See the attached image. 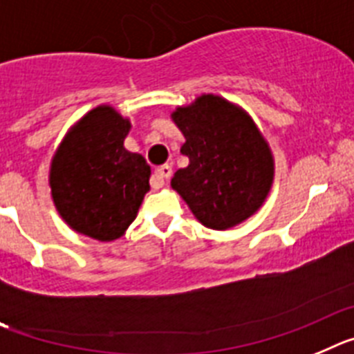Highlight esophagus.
I'll use <instances>...</instances> for the list:
<instances>
[{"instance_id": "obj_1", "label": "esophagus", "mask_w": 354, "mask_h": 354, "mask_svg": "<svg viewBox=\"0 0 354 354\" xmlns=\"http://www.w3.org/2000/svg\"><path fill=\"white\" fill-rule=\"evenodd\" d=\"M171 174H173V169H171V165H160L158 169H155V173H153L151 185L155 187V189L164 187L165 183H167L169 178H171Z\"/></svg>"}]
</instances>
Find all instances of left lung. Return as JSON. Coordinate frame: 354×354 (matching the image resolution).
<instances>
[{
	"label": "left lung",
	"mask_w": 354,
	"mask_h": 354,
	"mask_svg": "<svg viewBox=\"0 0 354 354\" xmlns=\"http://www.w3.org/2000/svg\"><path fill=\"white\" fill-rule=\"evenodd\" d=\"M171 119L185 137L181 153L189 156L171 187L196 219L210 230H230L257 214L274 181V156L250 113L201 94Z\"/></svg>",
	"instance_id": "1"
}]
</instances>
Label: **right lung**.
Listing matches in <instances>:
<instances>
[{
	"label": "right lung",
	"instance_id": "obj_1",
	"mask_svg": "<svg viewBox=\"0 0 354 354\" xmlns=\"http://www.w3.org/2000/svg\"><path fill=\"white\" fill-rule=\"evenodd\" d=\"M130 128V119L100 104L71 126L51 158L55 208L80 235L115 241L137 217L151 167L142 155L124 147Z\"/></svg>",
	"mask_w": 354,
	"mask_h": 354
}]
</instances>
